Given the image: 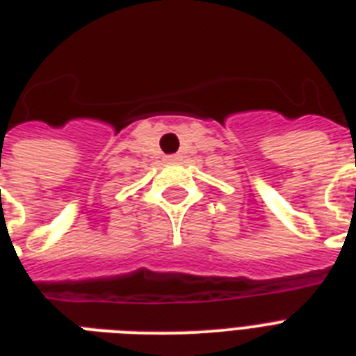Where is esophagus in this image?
Masks as SVG:
<instances>
[{"instance_id": "esophagus-1", "label": "esophagus", "mask_w": 356, "mask_h": 356, "mask_svg": "<svg viewBox=\"0 0 356 356\" xmlns=\"http://www.w3.org/2000/svg\"><path fill=\"white\" fill-rule=\"evenodd\" d=\"M177 160H179L177 154H168L166 156V162H177Z\"/></svg>"}]
</instances>
